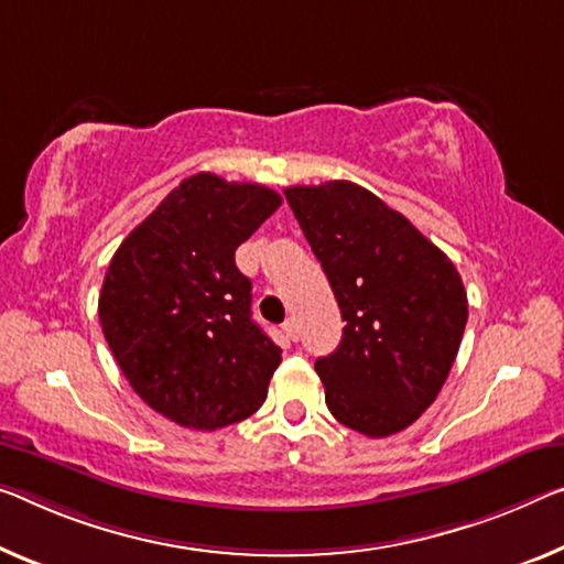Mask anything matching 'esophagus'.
<instances>
[{
	"label": "esophagus",
	"instance_id": "34e87169",
	"mask_svg": "<svg viewBox=\"0 0 564 564\" xmlns=\"http://www.w3.org/2000/svg\"><path fill=\"white\" fill-rule=\"evenodd\" d=\"M282 330H284V335H288V340H297L300 337V330H297V323H294V319H288V323L282 325Z\"/></svg>",
	"mask_w": 564,
	"mask_h": 564
}]
</instances>
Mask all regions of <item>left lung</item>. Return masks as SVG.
<instances>
[{
	"label": "left lung",
	"instance_id": "obj_1",
	"mask_svg": "<svg viewBox=\"0 0 564 564\" xmlns=\"http://www.w3.org/2000/svg\"><path fill=\"white\" fill-rule=\"evenodd\" d=\"M345 327L317 358L325 403L370 438L409 429L436 401L469 317L462 274L423 234L352 181L284 188Z\"/></svg>",
	"mask_w": 564,
	"mask_h": 564
}]
</instances>
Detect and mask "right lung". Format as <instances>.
<instances>
[{"mask_svg":"<svg viewBox=\"0 0 564 564\" xmlns=\"http://www.w3.org/2000/svg\"><path fill=\"white\" fill-rule=\"evenodd\" d=\"M282 198L194 173L128 234L102 280V335L133 391L184 429L216 431L267 398L280 345L252 319L234 252Z\"/></svg>","mask_w":564,"mask_h":564,"instance_id":"1","label":"right lung"}]
</instances>
